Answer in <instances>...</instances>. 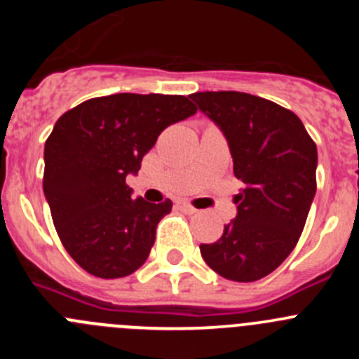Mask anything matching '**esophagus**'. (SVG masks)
<instances>
[{
    "label": "esophagus",
    "instance_id": "esophagus-1",
    "mask_svg": "<svg viewBox=\"0 0 359 359\" xmlns=\"http://www.w3.org/2000/svg\"><path fill=\"white\" fill-rule=\"evenodd\" d=\"M177 207L182 208L185 214H196V212H198V208L192 207V205H190V203H187V201H180V203H177Z\"/></svg>",
    "mask_w": 359,
    "mask_h": 359
}]
</instances>
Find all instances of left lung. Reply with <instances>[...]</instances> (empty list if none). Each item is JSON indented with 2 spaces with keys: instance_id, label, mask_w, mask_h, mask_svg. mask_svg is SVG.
<instances>
[{
  "instance_id": "8db88e82",
  "label": "left lung",
  "mask_w": 359,
  "mask_h": 359,
  "mask_svg": "<svg viewBox=\"0 0 359 359\" xmlns=\"http://www.w3.org/2000/svg\"><path fill=\"white\" fill-rule=\"evenodd\" d=\"M190 98L223 131L243 189L223 236L201 257L228 280L253 282L277 269L297 246L316 194V144L302 120L278 104L241 91Z\"/></svg>"
}]
</instances>
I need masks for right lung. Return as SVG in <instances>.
I'll return each instance as SVG.
<instances>
[{"instance_id":"right-lung-1","label":"right lung","mask_w":359,"mask_h":359,"mask_svg":"<svg viewBox=\"0 0 359 359\" xmlns=\"http://www.w3.org/2000/svg\"><path fill=\"white\" fill-rule=\"evenodd\" d=\"M198 107L183 95L116 93L66 111L44 144L43 190L62 246L88 273L128 277L147 261L172 201L131 199L128 174L170 123Z\"/></svg>"}]
</instances>
